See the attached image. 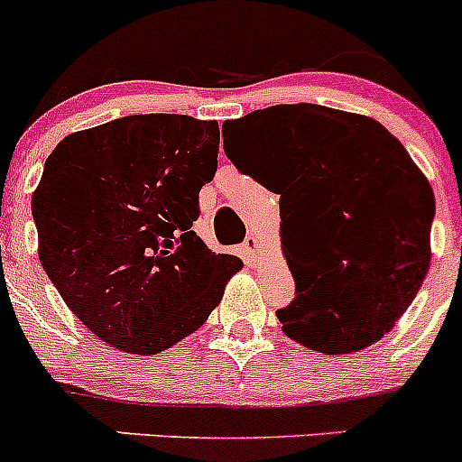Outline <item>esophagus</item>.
Returning <instances> with one entry per match:
<instances>
[{"mask_svg":"<svg viewBox=\"0 0 462 462\" xmlns=\"http://www.w3.org/2000/svg\"><path fill=\"white\" fill-rule=\"evenodd\" d=\"M244 254L248 261H257V254H259V239L257 236L250 235L248 239L244 241Z\"/></svg>","mask_w":462,"mask_h":462,"instance_id":"34e87169","label":"esophagus"}]
</instances>
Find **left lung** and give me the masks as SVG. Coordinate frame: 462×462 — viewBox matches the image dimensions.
Returning <instances> with one entry per match:
<instances>
[{
    "mask_svg": "<svg viewBox=\"0 0 462 462\" xmlns=\"http://www.w3.org/2000/svg\"><path fill=\"white\" fill-rule=\"evenodd\" d=\"M239 171L259 162L282 194V244L297 297L283 333L342 356L384 337L431 261L436 199L407 149L374 118L319 105H277L227 123Z\"/></svg>",
    "mask_w": 462,
    "mask_h": 462,
    "instance_id": "obj_1",
    "label": "left lung"
}]
</instances>
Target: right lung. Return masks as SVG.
Instances as JSON below:
<instances>
[{
	"mask_svg": "<svg viewBox=\"0 0 462 462\" xmlns=\"http://www.w3.org/2000/svg\"><path fill=\"white\" fill-rule=\"evenodd\" d=\"M217 156V120L144 114L71 134L46 158L32 194L42 268L102 342L134 356L174 346L241 270L192 230Z\"/></svg>",
	"mask_w": 462,
	"mask_h": 462,
	"instance_id": "add662e5",
	"label": "right lung"
}]
</instances>
